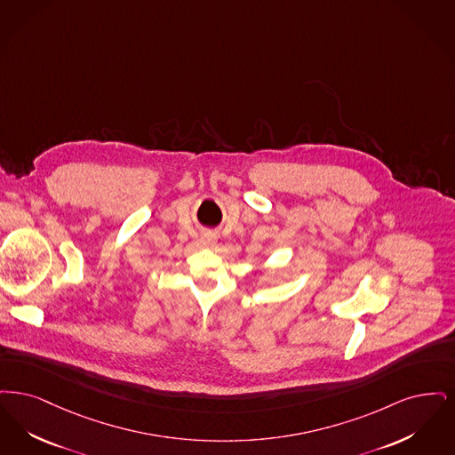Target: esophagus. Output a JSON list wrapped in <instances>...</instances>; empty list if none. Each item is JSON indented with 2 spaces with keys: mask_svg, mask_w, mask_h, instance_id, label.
<instances>
[{
  "mask_svg": "<svg viewBox=\"0 0 455 455\" xmlns=\"http://www.w3.org/2000/svg\"><path fill=\"white\" fill-rule=\"evenodd\" d=\"M216 235H212V233H205V235H202L200 236V243L202 244H205V246H209V244H212V243H216Z\"/></svg>",
  "mask_w": 455,
  "mask_h": 455,
  "instance_id": "34e87169",
  "label": "esophagus"
}]
</instances>
